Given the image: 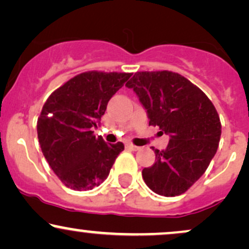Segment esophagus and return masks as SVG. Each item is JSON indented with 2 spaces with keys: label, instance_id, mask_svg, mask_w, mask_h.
I'll use <instances>...</instances> for the list:
<instances>
[{
  "label": "esophagus",
  "instance_id": "obj_1",
  "mask_svg": "<svg viewBox=\"0 0 249 249\" xmlns=\"http://www.w3.org/2000/svg\"><path fill=\"white\" fill-rule=\"evenodd\" d=\"M126 148L130 149V151H138V149H139V147L133 145V143H126Z\"/></svg>",
  "mask_w": 249,
  "mask_h": 249
}]
</instances>
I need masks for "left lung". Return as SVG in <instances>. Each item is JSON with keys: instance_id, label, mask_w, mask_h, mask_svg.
Masks as SVG:
<instances>
[{"instance_id": "8db88e82", "label": "left lung", "mask_w": 249, "mask_h": 249, "mask_svg": "<svg viewBox=\"0 0 249 249\" xmlns=\"http://www.w3.org/2000/svg\"><path fill=\"white\" fill-rule=\"evenodd\" d=\"M145 107L149 125L169 136L166 149H154L155 163L142 178L155 194H183L210 164L219 145L221 124L212 102L198 87L169 71H137L125 85Z\"/></svg>"}]
</instances>
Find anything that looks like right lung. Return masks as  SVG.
<instances>
[{
  "mask_svg": "<svg viewBox=\"0 0 249 249\" xmlns=\"http://www.w3.org/2000/svg\"><path fill=\"white\" fill-rule=\"evenodd\" d=\"M131 73L86 71L50 95L37 122L41 152L66 187L91 190L109 175L124 149L123 142L107 143L92 128L100 125L107 102Z\"/></svg>",
  "mask_w": 249,
  "mask_h": 249,
  "instance_id": "add662e5",
  "label": "right lung"
}]
</instances>
